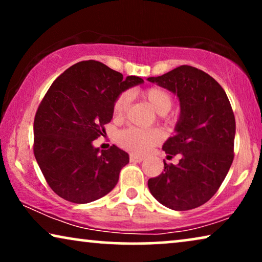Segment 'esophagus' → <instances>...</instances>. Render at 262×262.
Here are the masks:
<instances>
[{
	"label": "esophagus",
	"instance_id": "esophagus-1",
	"mask_svg": "<svg viewBox=\"0 0 262 262\" xmlns=\"http://www.w3.org/2000/svg\"><path fill=\"white\" fill-rule=\"evenodd\" d=\"M130 161H131V162H142V161H143V157L142 156H138V155H135V154H131V155H130Z\"/></svg>",
	"mask_w": 262,
	"mask_h": 262
}]
</instances>
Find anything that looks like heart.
<instances>
[{
    "instance_id": "1",
    "label": "heart",
    "mask_w": 262,
    "mask_h": 262,
    "mask_svg": "<svg viewBox=\"0 0 262 262\" xmlns=\"http://www.w3.org/2000/svg\"><path fill=\"white\" fill-rule=\"evenodd\" d=\"M143 98L148 101L157 113L166 119L167 113L171 110L174 105V98L167 89L162 87L146 88L142 93ZM132 100L131 92L124 91L117 95L113 101V116L116 119L120 120L125 117L128 111ZM164 135L160 128H138V127H127L120 131L117 135V142L121 148L128 150V151L143 155L148 152L152 146L160 144L163 141Z\"/></svg>"
}]
</instances>
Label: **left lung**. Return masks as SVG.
<instances>
[{"instance_id":"8db88e82","label":"left lung","mask_w":262,"mask_h":262,"mask_svg":"<svg viewBox=\"0 0 262 262\" xmlns=\"http://www.w3.org/2000/svg\"><path fill=\"white\" fill-rule=\"evenodd\" d=\"M148 80L177 94L181 107L175 135L162 146L168 157L180 155V160L164 162L148 187L168 209H195L214 195L234 160L236 124L230 101L213 77L191 66Z\"/></svg>"}]
</instances>
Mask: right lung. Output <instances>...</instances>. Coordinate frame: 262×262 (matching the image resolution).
Wrapping results in <instances>:
<instances>
[{
  "label": "right lung",
  "instance_id": "right-lung-1",
  "mask_svg": "<svg viewBox=\"0 0 262 262\" xmlns=\"http://www.w3.org/2000/svg\"><path fill=\"white\" fill-rule=\"evenodd\" d=\"M123 77L98 60H82L53 81L34 117L33 152L46 182L57 195L85 204L106 195L128 163L124 150L94 148L113 117V101L142 83Z\"/></svg>",
  "mask_w": 262,
  "mask_h": 262
}]
</instances>
